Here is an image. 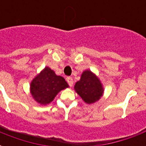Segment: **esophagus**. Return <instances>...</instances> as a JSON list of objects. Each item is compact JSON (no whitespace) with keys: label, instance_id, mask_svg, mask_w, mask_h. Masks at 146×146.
<instances>
[{"label":"esophagus","instance_id":"1","mask_svg":"<svg viewBox=\"0 0 146 146\" xmlns=\"http://www.w3.org/2000/svg\"><path fill=\"white\" fill-rule=\"evenodd\" d=\"M66 80H67V82H68V84H69V85H70V87H72L73 84V78H72V77H70V76H68V77L66 78Z\"/></svg>","mask_w":146,"mask_h":146}]
</instances>
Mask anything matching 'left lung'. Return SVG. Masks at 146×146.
Masks as SVG:
<instances>
[{"instance_id":"8db88e82","label":"left lung","mask_w":146,"mask_h":146,"mask_svg":"<svg viewBox=\"0 0 146 146\" xmlns=\"http://www.w3.org/2000/svg\"><path fill=\"white\" fill-rule=\"evenodd\" d=\"M74 89L88 104H92L99 100L104 92L101 81L90 70L83 72L80 80L76 83Z\"/></svg>"}]
</instances>
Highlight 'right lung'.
<instances>
[{
    "label": "right lung",
    "mask_w": 146,
    "mask_h": 146,
    "mask_svg": "<svg viewBox=\"0 0 146 146\" xmlns=\"http://www.w3.org/2000/svg\"><path fill=\"white\" fill-rule=\"evenodd\" d=\"M69 85L62 76H57L49 67H45L32 80L30 92L35 101L42 105L49 104L58 92Z\"/></svg>",
    "instance_id": "add662e5"
}]
</instances>
